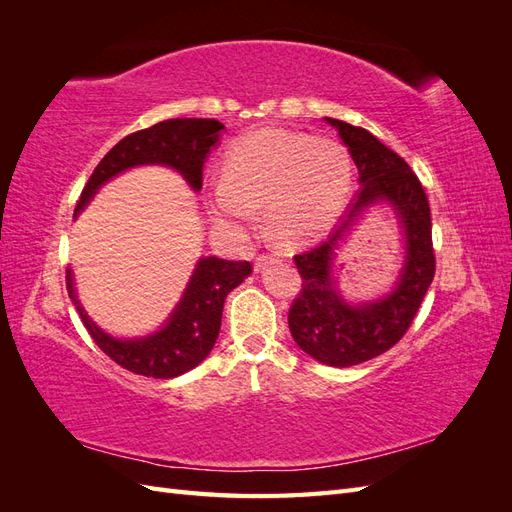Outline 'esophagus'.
Masks as SVG:
<instances>
[{
	"label": "esophagus",
	"mask_w": 512,
	"mask_h": 512,
	"mask_svg": "<svg viewBox=\"0 0 512 512\" xmlns=\"http://www.w3.org/2000/svg\"><path fill=\"white\" fill-rule=\"evenodd\" d=\"M275 258L273 256H258L254 262V271H265L269 265H273Z\"/></svg>",
	"instance_id": "34e87169"
}]
</instances>
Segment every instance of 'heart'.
<instances>
[{
	"label": "heart",
	"instance_id": "obj_1",
	"mask_svg": "<svg viewBox=\"0 0 512 512\" xmlns=\"http://www.w3.org/2000/svg\"><path fill=\"white\" fill-rule=\"evenodd\" d=\"M352 188V162L333 138L260 130L232 145L224 179L211 185V211L226 226L254 222L265 207L273 237L307 243L329 232Z\"/></svg>",
	"mask_w": 512,
	"mask_h": 512
}]
</instances>
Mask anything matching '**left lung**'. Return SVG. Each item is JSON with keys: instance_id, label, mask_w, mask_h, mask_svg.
I'll list each match as a JSON object with an SVG mask.
<instances>
[{"instance_id": "8db88e82", "label": "left lung", "mask_w": 512, "mask_h": 512, "mask_svg": "<svg viewBox=\"0 0 512 512\" xmlns=\"http://www.w3.org/2000/svg\"><path fill=\"white\" fill-rule=\"evenodd\" d=\"M339 132L359 168L361 190L327 241L294 256L303 288L288 327L303 352L331 367H352L393 348L406 335L436 273L429 200L404 158L365 128L324 117ZM394 207L405 235V265L394 288L380 300L350 304L338 292L332 265L336 250L369 206Z\"/></svg>"}]
</instances>
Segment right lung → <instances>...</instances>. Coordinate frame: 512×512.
I'll list each match as a JSON object with an SVG mask.
<instances>
[{
    "label": "right lung",
    "instance_id": "add662e5",
    "mask_svg": "<svg viewBox=\"0 0 512 512\" xmlns=\"http://www.w3.org/2000/svg\"><path fill=\"white\" fill-rule=\"evenodd\" d=\"M222 130L224 123L218 119H166L147 130H138L121 138L100 160L85 183L81 200L74 209V218H79L106 181L134 166H168L177 170L194 192H200L205 160L211 147L218 145ZM250 273L252 265L247 260L237 262L215 256L198 258L181 301L166 318L162 329L134 339L108 335L87 316L81 301L76 299L70 269L66 271V288L85 329L104 354L132 374L168 380L185 374L207 359L220 335L222 309L228 292L237 288Z\"/></svg>",
    "mask_w": 512,
    "mask_h": 512
}]
</instances>
